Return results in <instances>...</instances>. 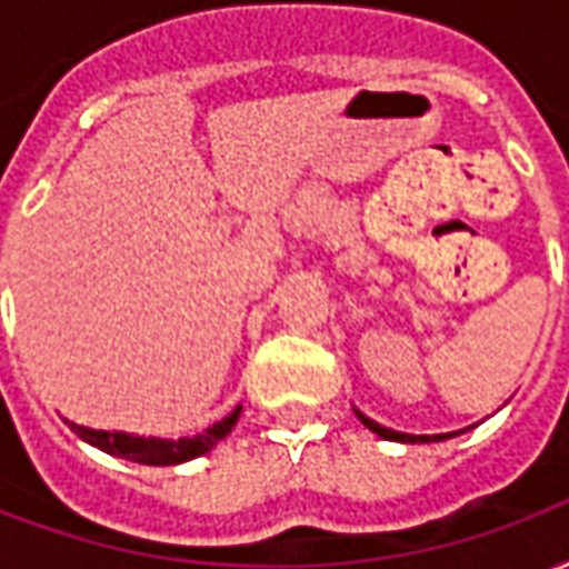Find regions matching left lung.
<instances>
[{"label": "left lung", "instance_id": "1", "mask_svg": "<svg viewBox=\"0 0 569 569\" xmlns=\"http://www.w3.org/2000/svg\"><path fill=\"white\" fill-rule=\"evenodd\" d=\"M357 418L362 420L371 432H378L381 439H390V441H441V439H451V436H457V432H445V436H411V432H396V429L381 427V423H375L371 418H366L362 411H357ZM460 432H463V429H460Z\"/></svg>", "mask_w": 569, "mask_h": 569}]
</instances>
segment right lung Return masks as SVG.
I'll use <instances>...</instances> for the list:
<instances>
[{"instance_id": "add662e5", "label": "right lung", "mask_w": 569, "mask_h": 569, "mask_svg": "<svg viewBox=\"0 0 569 569\" xmlns=\"http://www.w3.org/2000/svg\"><path fill=\"white\" fill-rule=\"evenodd\" d=\"M243 406H237L228 418H222L219 423H212L210 429H203L200 436H191V439H154V436H130V432H106V429H88L79 427L67 420L69 429L84 439L93 448H100L106 453H116V457H124V460H133V463L146 466H176L186 463V460H194L200 453L212 451L219 441L234 429L237 418H240Z\"/></svg>"}]
</instances>
